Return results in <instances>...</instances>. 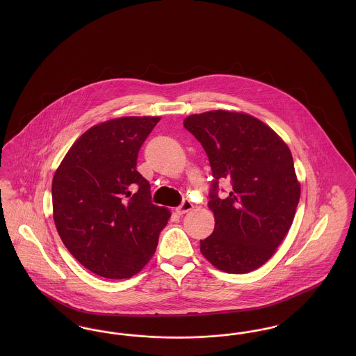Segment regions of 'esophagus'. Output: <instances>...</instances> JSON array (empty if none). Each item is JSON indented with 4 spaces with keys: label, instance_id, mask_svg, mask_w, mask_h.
Segmentation results:
<instances>
[{
    "label": "esophagus",
    "instance_id": "34e87169",
    "mask_svg": "<svg viewBox=\"0 0 356 356\" xmlns=\"http://www.w3.org/2000/svg\"><path fill=\"white\" fill-rule=\"evenodd\" d=\"M192 208H193V204L191 203L189 200H184L183 203L180 204V205L176 208V212H177L179 215H184V213H188Z\"/></svg>",
    "mask_w": 356,
    "mask_h": 356
}]
</instances>
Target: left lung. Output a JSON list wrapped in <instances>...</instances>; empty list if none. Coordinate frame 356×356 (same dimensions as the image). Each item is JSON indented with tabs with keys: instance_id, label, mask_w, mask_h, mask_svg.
Masks as SVG:
<instances>
[{
	"instance_id": "8db88e82",
	"label": "left lung",
	"mask_w": 356,
	"mask_h": 356,
	"mask_svg": "<svg viewBox=\"0 0 356 356\" xmlns=\"http://www.w3.org/2000/svg\"><path fill=\"white\" fill-rule=\"evenodd\" d=\"M184 128L203 145L213 176L208 207L215 229L200 240V251L221 271H254L275 254L295 218L300 184L291 151L270 127L244 113L192 115ZM220 182L229 186L225 197L218 195Z\"/></svg>"
}]
</instances>
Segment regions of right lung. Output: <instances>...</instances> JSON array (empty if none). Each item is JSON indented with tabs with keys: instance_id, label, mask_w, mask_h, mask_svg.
<instances>
[{
	"instance_id": "1",
	"label": "right lung",
	"mask_w": 356,
	"mask_h": 356,
	"mask_svg": "<svg viewBox=\"0 0 356 356\" xmlns=\"http://www.w3.org/2000/svg\"><path fill=\"white\" fill-rule=\"evenodd\" d=\"M160 118H120L92 127L69 149L51 183L53 219L86 270L127 279L151 260L170 212L152 203L137 154Z\"/></svg>"
}]
</instances>
